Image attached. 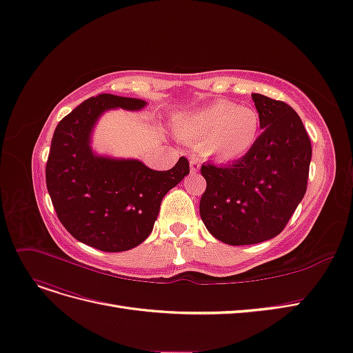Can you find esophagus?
I'll return each mask as SVG.
<instances>
[{
	"label": "esophagus",
	"instance_id": "obj_1",
	"mask_svg": "<svg viewBox=\"0 0 353 353\" xmlns=\"http://www.w3.org/2000/svg\"><path fill=\"white\" fill-rule=\"evenodd\" d=\"M200 161L197 159V157H191L190 159V171L192 172V174H196V172H199L200 171Z\"/></svg>",
	"mask_w": 353,
	"mask_h": 353
}]
</instances>
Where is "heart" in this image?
Listing matches in <instances>:
<instances>
[{"instance_id": "obj_1", "label": "heart", "mask_w": 353, "mask_h": 353, "mask_svg": "<svg viewBox=\"0 0 353 353\" xmlns=\"http://www.w3.org/2000/svg\"><path fill=\"white\" fill-rule=\"evenodd\" d=\"M174 130L184 141L200 144L204 157L229 163L245 157L255 148L261 121L252 108L221 101L176 117Z\"/></svg>"}]
</instances>
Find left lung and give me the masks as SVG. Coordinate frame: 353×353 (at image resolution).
Returning a JSON list of instances; mask_svg holds the SVG:
<instances>
[{
  "label": "left lung",
  "mask_w": 353,
  "mask_h": 353,
  "mask_svg": "<svg viewBox=\"0 0 353 353\" xmlns=\"http://www.w3.org/2000/svg\"><path fill=\"white\" fill-rule=\"evenodd\" d=\"M263 132L255 148L232 165L205 163L208 187L200 216L229 245H251L285 229L307 191L311 141L299 115L282 101L252 93Z\"/></svg>",
  "instance_id": "1"
}]
</instances>
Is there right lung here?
Returning a JSON list of instances; mask_svg holds the SVG:
<instances>
[{
    "mask_svg": "<svg viewBox=\"0 0 353 353\" xmlns=\"http://www.w3.org/2000/svg\"><path fill=\"white\" fill-rule=\"evenodd\" d=\"M145 102L102 93L59 121L46 162V188L59 222L83 244L106 252L140 245L152 232L165 194L190 174L184 156L169 171L136 159L94 154L92 130L108 109L139 111Z\"/></svg>",
    "mask_w": 353,
    "mask_h": 353,
    "instance_id": "right-lung-1",
    "label": "right lung"
}]
</instances>
